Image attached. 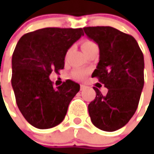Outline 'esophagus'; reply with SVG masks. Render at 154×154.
I'll return each instance as SVG.
<instances>
[{
	"mask_svg": "<svg viewBox=\"0 0 154 154\" xmlns=\"http://www.w3.org/2000/svg\"><path fill=\"white\" fill-rule=\"evenodd\" d=\"M85 87H86V86H84V85H80V91L84 90V89H85Z\"/></svg>",
	"mask_w": 154,
	"mask_h": 154,
	"instance_id": "esophagus-1",
	"label": "esophagus"
}]
</instances>
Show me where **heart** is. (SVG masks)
Wrapping results in <instances>:
<instances>
[{"instance_id":"1","label":"heart","mask_w":154,"mask_h":154,"mask_svg":"<svg viewBox=\"0 0 154 154\" xmlns=\"http://www.w3.org/2000/svg\"><path fill=\"white\" fill-rule=\"evenodd\" d=\"M95 43L92 41V40H84L82 42V45H81V48L82 50H85V49H87V48H90V47H92V46H95ZM85 71L82 70V69H77L75 70L74 73H73V75L75 76L76 78H82L84 75H85Z\"/></svg>"}]
</instances>
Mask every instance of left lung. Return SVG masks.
Returning <instances> with one entry per match:
<instances>
[{
  "label": "left lung",
  "mask_w": 154,
  "mask_h": 154,
  "mask_svg": "<svg viewBox=\"0 0 154 154\" xmlns=\"http://www.w3.org/2000/svg\"><path fill=\"white\" fill-rule=\"evenodd\" d=\"M99 48V62L92 77L108 89L103 96L93 87L96 98L88 104L92 122L112 132L126 125L139 104L144 86V56L131 35L110 26L84 27Z\"/></svg>",
  "instance_id": "1"
}]
</instances>
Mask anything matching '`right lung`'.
Instances as JSON below:
<instances>
[{"label": "right lung", "mask_w": 154, "mask_h": 154, "mask_svg": "<svg viewBox=\"0 0 154 154\" xmlns=\"http://www.w3.org/2000/svg\"><path fill=\"white\" fill-rule=\"evenodd\" d=\"M82 28L47 27L22 36L12 57V86L23 116L33 127L46 129L61 123L80 85L67 80L53 86L49 76L64 68L68 50Z\"/></svg>", "instance_id": "obj_1"}]
</instances>
